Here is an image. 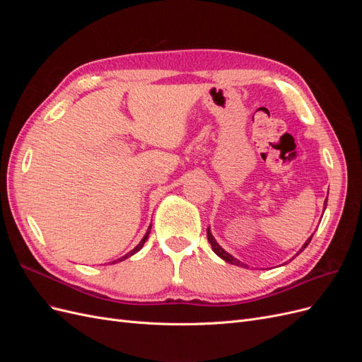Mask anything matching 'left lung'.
Listing matches in <instances>:
<instances>
[{"instance_id":"left-lung-1","label":"left lung","mask_w":362,"mask_h":362,"mask_svg":"<svg viewBox=\"0 0 362 362\" xmlns=\"http://www.w3.org/2000/svg\"><path fill=\"white\" fill-rule=\"evenodd\" d=\"M326 205H327V196H326V201H325V208H326ZM323 208V210H325ZM314 235V234H313ZM313 235L306 240V242L303 243V246L300 247V250L298 252V254H300V252L310 245V242H311V238H313ZM206 237H208V242H210V245H211V247H213V250H214V254L217 255V257H221L223 261H226V262H229V264H235V266H240V267H247L246 264H243L242 261H238L237 258H234L231 254H228V252L223 249V247H221V245H218L217 242H216V238L213 237V234H211V231H210V228L206 229Z\"/></svg>"}]
</instances>
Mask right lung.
Here are the masks:
<instances>
[{
  "label": "right lung",
  "mask_w": 362,
  "mask_h": 362,
  "mask_svg": "<svg viewBox=\"0 0 362 362\" xmlns=\"http://www.w3.org/2000/svg\"><path fill=\"white\" fill-rule=\"evenodd\" d=\"M149 233H151V226H149V228H148V231H146V234H145V235H144V238H141V240H140V243H139V245H137V246H136V247H134V249H133V250H129V252H128V254H125V255H124V257H120V258H117V259H115V261H112V264H115V262H117V261H119V262H120V261H124V259H127V258H129V257H131V255H134V254H136V252H139V250H140V249H141V247H144V245H145V242H146V240H148V237H149Z\"/></svg>",
  "instance_id": "right-lung-1"
}]
</instances>
